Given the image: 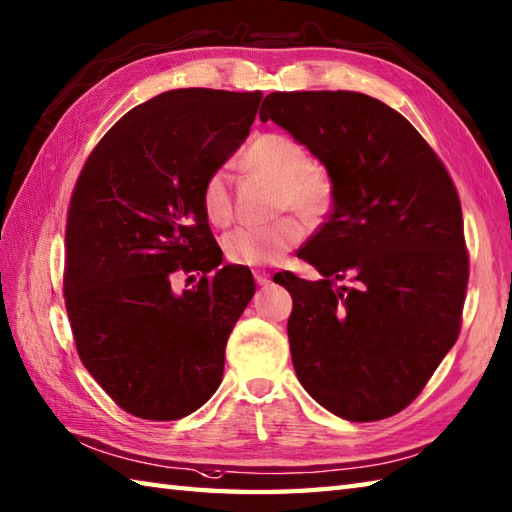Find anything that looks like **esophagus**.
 I'll use <instances>...</instances> for the list:
<instances>
[{
	"mask_svg": "<svg viewBox=\"0 0 512 512\" xmlns=\"http://www.w3.org/2000/svg\"><path fill=\"white\" fill-rule=\"evenodd\" d=\"M255 281L259 286H268L270 284V275L266 273V270H255Z\"/></svg>",
	"mask_w": 512,
	"mask_h": 512,
	"instance_id": "34e87169",
	"label": "esophagus"
}]
</instances>
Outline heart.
Masks as SVG:
<instances>
[{
	"mask_svg": "<svg viewBox=\"0 0 512 512\" xmlns=\"http://www.w3.org/2000/svg\"><path fill=\"white\" fill-rule=\"evenodd\" d=\"M244 165L257 176L277 182V211H297L308 224L330 217L336 202V182L323 162L310 158L308 149L288 134L257 136L244 151ZM202 211L213 226L233 220V195L224 169L211 171L200 189ZM306 226L297 215H281L275 222L239 226L224 237V255L235 266H268L299 246Z\"/></svg>",
	"mask_w": 512,
	"mask_h": 512,
	"instance_id": "1",
	"label": "heart"
}]
</instances>
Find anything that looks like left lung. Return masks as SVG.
Returning a JSON list of instances; mask_svg holds the SVG:
<instances>
[{
    "mask_svg": "<svg viewBox=\"0 0 512 512\" xmlns=\"http://www.w3.org/2000/svg\"><path fill=\"white\" fill-rule=\"evenodd\" d=\"M259 116L336 182L328 222L297 253L323 279L275 275L292 295L299 383L339 418L396 416L460 336L469 250L458 189L418 129L367 94L273 92Z\"/></svg>",
    "mask_w": 512,
    "mask_h": 512,
    "instance_id": "obj_1",
    "label": "left lung"
}]
</instances>
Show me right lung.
I'll list each match as a JSON object with an SVG mask.
<instances>
[{
    "mask_svg": "<svg viewBox=\"0 0 512 512\" xmlns=\"http://www.w3.org/2000/svg\"><path fill=\"white\" fill-rule=\"evenodd\" d=\"M262 96L162 92L129 110L76 178L65 224V310L81 363L136 418L189 416L222 383L228 334L255 279L246 266L212 270L222 250L200 189L242 145ZM176 274L201 279L176 296Z\"/></svg>",
    "mask_w": 512,
    "mask_h": 512,
    "instance_id": "right-lung-1",
    "label": "right lung"
}]
</instances>
